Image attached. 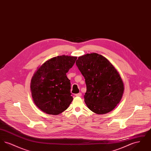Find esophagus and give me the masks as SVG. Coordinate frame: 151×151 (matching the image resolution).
I'll use <instances>...</instances> for the list:
<instances>
[{
    "label": "esophagus",
    "mask_w": 151,
    "mask_h": 151,
    "mask_svg": "<svg viewBox=\"0 0 151 151\" xmlns=\"http://www.w3.org/2000/svg\"><path fill=\"white\" fill-rule=\"evenodd\" d=\"M81 95H82L81 93H79L75 94V96H78V97H80V96H81Z\"/></svg>",
    "instance_id": "obj_1"
}]
</instances>
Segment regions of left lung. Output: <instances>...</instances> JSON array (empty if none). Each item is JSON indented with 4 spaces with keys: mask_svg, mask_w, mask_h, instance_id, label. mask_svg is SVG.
Listing matches in <instances>:
<instances>
[{
    "mask_svg": "<svg viewBox=\"0 0 151 151\" xmlns=\"http://www.w3.org/2000/svg\"><path fill=\"white\" fill-rule=\"evenodd\" d=\"M76 64L86 79L84 101L88 108L97 114L113 110L121 100L124 89L114 65L108 59L94 52L79 57Z\"/></svg>",
    "mask_w": 151,
    "mask_h": 151,
    "instance_id": "8db88e82",
    "label": "left lung"
}]
</instances>
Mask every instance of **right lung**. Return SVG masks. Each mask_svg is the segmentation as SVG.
<instances>
[{"instance_id":"right-lung-1","label":"right lung","mask_w":151,"mask_h":151,"mask_svg":"<svg viewBox=\"0 0 151 151\" xmlns=\"http://www.w3.org/2000/svg\"><path fill=\"white\" fill-rule=\"evenodd\" d=\"M76 59L68 55L52 58L34 73L30 83L32 96L36 106L44 113L58 115L70 106L73 97L66 73Z\"/></svg>"}]
</instances>
